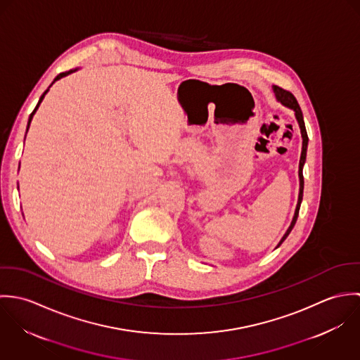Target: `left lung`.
<instances>
[{"label":"left lung","mask_w":360,"mask_h":360,"mask_svg":"<svg viewBox=\"0 0 360 360\" xmlns=\"http://www.w3.org/2000/svg\"><path fill=\"white\" fill-rule=\"evenodd\" d=\"M273 90L276 93V98L295 110V116H297V120L300 123V127H301V134H302V153H301V159H300V197H298V204H297V209H295V214H294V219L291 221V226L288 227L287 233L284 234V237L281 238L280 244L277 247H280L283 244V241L288 237V234L291 233L292 227L295 226L297 223V219H298V213H300V207H301V202H302V197H304V173H302V169H304V165H305V160H307V148H308V133H307V127H305V122H304V115H302V110H301V106L297 101V98L294 97V94L288 90H284L278 86H273Z\"/></svg>","instance_id":"1"}]
</instances>
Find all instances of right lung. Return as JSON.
I'll return each mask as SVG.
<instances>
[{
  "label": "right lung",
  "mask_w": 360,
  "mask_h": 360,
  "mask_svg": "<svg viewBox=\"0 0 360 360\" xmlns=\"http://www.w3.org/2000/svg\"><path fill=\"white\" fill-rule=\"evenodd\" d=\"M72 72H75V70H69V72H62V73H59V75H58V76H56V77H55V80H53V82H52V83H55V82H56V80H59V79H60V77H63V76H66V75H69V73H72ZM47 91H49V90H46V91H44V94H43V96H41V97H40V100H39V103H37V105H36V108H34V110H33V112H32V113H30V116H29V123H27V129H29V126H30V122H32V119H33V115H34V113H36V110H37V108H39V105H40V103H41V101H43V98H44V96H46V94H47Z\"/></svg>",
  "instance_id": "1"
}]
</instances>
